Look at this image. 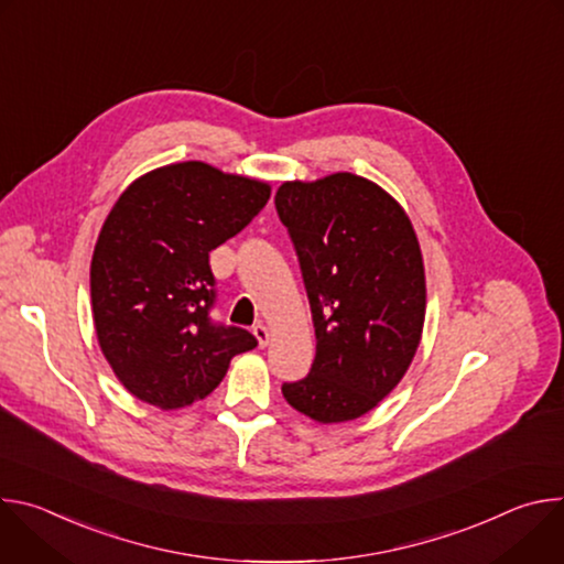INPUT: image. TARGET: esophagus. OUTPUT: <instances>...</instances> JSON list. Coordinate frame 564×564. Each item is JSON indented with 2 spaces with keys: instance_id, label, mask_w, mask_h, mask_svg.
Returning <instances> with one entry per match:
<instances>
[{
  "instance_id": "esophagus-1",
  "label": "esophagus",
  "mask_w": 564,
  "mask_h": 564,
  "mask_svg": "<svg viewBox=\"0 0 564 564\" xmlns=\"http://www.w3.org/2000/svg\"><path fill=\"white\" fill-rule=\"evenodd\" d=\"M252 333H254V337H257V341H259L261 348H265V346L270 344V330H268V326L259 324V326H254Z\"/></svg>"
}]
</instances>
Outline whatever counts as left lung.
Here are the masks:
<instances>
[{
  "label": "left lung",
  "instance_id": "obj_1",
  "mask_svg": "<svg viewBox=\"0 0 564 564\" xmlns=\"http://www.w3.org/2000/svg\"><path fill=\"white\" fill-rule=\"evenodd\" d=\"M299 254L316 355L288 404L318 424L370 413L411 368L426 318L415 227L383 187L337 172L285 181L274 196Z\"/></svg>",
  "mask_w": 564,
  "mask_h": 564
}]
</instances>
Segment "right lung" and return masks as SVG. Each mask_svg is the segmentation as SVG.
<instances>
[{"instance_id":"add662e5","label":"right lung","mask_w":564,"mask_h":564,"mask_svg":"<svg viewBox=\"0 0 564 564\" xmlns=\"http://www.w3.org/2000/svg\"><path fill=\"white\" fill-rule=\"evenodd\" d=\"M270 192L265 181L185 160L138 176L107 214L91 257L94 326L113 375L144 404L192 406L257 346L248 330L209 321V252Z\"/></svg>"}]
</instances>
